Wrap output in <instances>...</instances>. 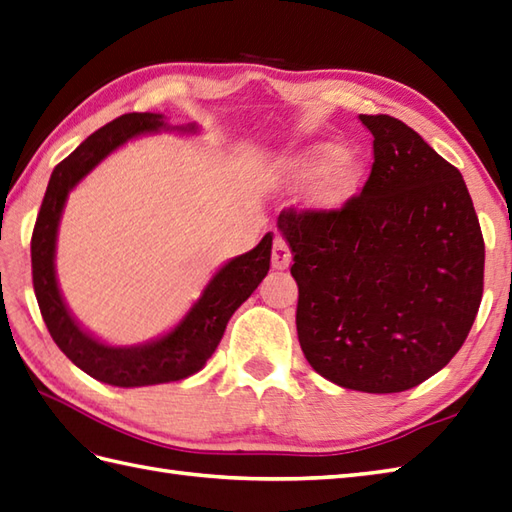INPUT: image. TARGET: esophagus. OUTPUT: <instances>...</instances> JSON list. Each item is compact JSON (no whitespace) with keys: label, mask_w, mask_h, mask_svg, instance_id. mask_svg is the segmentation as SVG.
Wrapping results in <instances>:
<instances>
[{"label":"esophagus","mask_w":512,"mask_h":512,"mask_svg":"<svg viewBox=\"0 0 512 512\" xmlns=\"http://www.w3.org/2000/svg\"><path fill=\"white\" fill-rule=\"evenodd\" d=\"M292 261V253H290V246L288 242L283 240L281 235L275 237V242H272V268L275 270H285L290 266Z\"/></svg>","instance_id":"1"}]
</instances>
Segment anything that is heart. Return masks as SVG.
<instances>
[{
  "label": "heart",
  "mask_w": 512,
  "mask_h": 512,
  "mask_svg": "<svg viewBox=\"0 0 512 512\" xmlns=\"http://www.w3.org/2000/svg\"><path fill=\"white\" fill-rule=\"evenodd\" d=\"M318 169L310 185V202L320 209H336L347 202L362 178V161L358 154L344 150L331 141L307 146L296 152L288 163V170L296 178H305Z\"/></svg>",
  "instance_id": "obj_1"
}]
</instances>
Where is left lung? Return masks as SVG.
I'll list each match as a JSON object with an SVG mask.
<instances>
[{
    "instance_id": "left-lung-1",
    "label": "left lung",
    "mask_w": 512,
    "mask_h": 512,
    "mask_svg": "<svg viewBox=\"0 0 512 512\" xmlns=\"http://www.w3.org/2000/svg\"><path fill=\"white\" fill-rule=\"evenodd\" d=\"M364 189L340 209H283L307 362L342 388L403 392L467 340L484 288V240L462 174L390 115Z\"/></svg>"
}]
</instances>
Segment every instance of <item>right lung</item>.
<instances>
[{"label":"right lung","instance_id":"add662e5","mask_svg":"<svg viewBox=\"0 0 512 512\" xmlns=\"http://www.w3.org/2000/svg\"><path fill=\"white\" fill-rule=\"evenodd\" d=\"M159 130H196L194 124L170 128L159 113H126L117 120L95 130L82 144L54 168L37 224L32 231V283L39 310L54 338L67 358L80 371L98 382L137 388L165 382H178L198 373L218 349L229 318L257 285L268 275L272 235L266 233L253 251L227 261L205 285L200 299L178 320L168 334L133 347H111L89 331L82 329L58 290L56 281V235L65 209V200L82 178H85L104 157L124 146L128 139Z\"/></svg>","mask_w":512,"mask_h":512}]
</instances>
